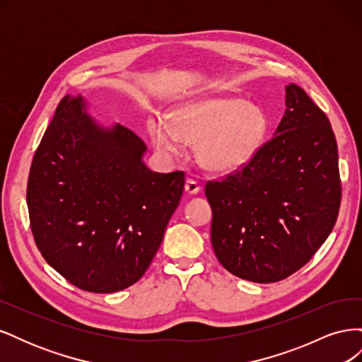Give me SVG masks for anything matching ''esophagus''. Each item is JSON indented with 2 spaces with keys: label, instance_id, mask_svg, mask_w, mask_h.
<instances>
[{
  "label": "esophagus",
  "instance_id": "1",
  "mask_svg": "<svg viewBox=\"0 0 362 362\" xmlns=\"http://www.w3.org/2000/svg\"><path fill=\"white\" fill-rule=\"evenodd\" d=\"M184 189H185V192H187L189 194H196V193H199V190H201V185H199V182L196 181V180L189 178L187 181H185Z\"/></svg>",
  "mask_w": 362,
  "mask_h": 362
}]
</instances>
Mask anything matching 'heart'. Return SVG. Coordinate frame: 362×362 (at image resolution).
<instances>
[{
    "label": "heart",
    "instance_id": "b5f03b06",
    "mask_svg": "<svg viewBox=\"0 0 362 362\" xmlns=\"http://www.w3.org/2000/svg\"><path fill=\"white\" fill-rule=\"evenodd\" d=\"M269 119L262 108L242 98H208L181 105L172 127L152 125L154 145L163 154L181 156L182 141L198 145V160L216 173H234L255 158L264 144Z\"/></svg>",
    "mask_w": 362,
    "mask_h": 362
}]
</instances>
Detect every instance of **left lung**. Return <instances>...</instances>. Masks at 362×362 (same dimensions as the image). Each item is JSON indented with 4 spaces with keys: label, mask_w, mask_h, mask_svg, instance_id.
<instances>
[{
    "label": "left lung",
    "mask_w": 362,
    "mask_h": 362,
    "mask_svg": "<svg viewBox=\"0 0 362 362\" xmlns=\"http://www.w3.org/2000/svg\"><path fill=\"white\" fill-rule=\"evenodd\" d=\"M286 93V116L255 158L205 184L218 262L259 284L303 267L331 234L341 204L329 119L302 87L290 84Z\"/></svg>",
    "instance_id": "obj_1"
}]
</instances>
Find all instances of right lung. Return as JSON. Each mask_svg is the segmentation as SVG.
Returning a JSON list of instances; mask_svg holds the SVG:
<instances>
[{
  "instance_id": "1",
  "label": "right lung",
  "mask_w": 362,
  "mask_h": 362,
  "mask_svg": "<svg viewBox=\"0 0 362 362\" xmlns=\"http://www.w3.org/2000/svg\"><path fill=\"white\" fill-rule=\"evenodd\" d=\"M145 141L101 128L66 95L31 161L27 205L42 257L72 286L115 293L145 275L184 190L182 170H149Z\"/></svg>"
}]
</instances>
